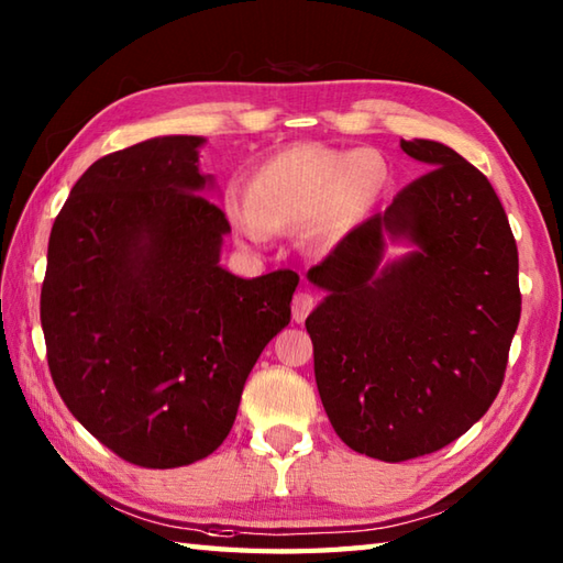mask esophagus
Here are the masks:
<instances>
[{
	"mask_svg": "<svg viewBox=\"0 0 563 563\" xmlns=\"http://www.w3.org/2000/svg\"><path fill=\"white\" fill-rule=\"evenodd\" d=\"M314 297L309 292H297L295 300H292V319L300 324V321H305L309 317V312L314 309Z\"/></svg>",
	"mask_w": 563,
	"mask_h": 563,
	"instance_id": "obj_1",
	"label": "esophagus"
}]
</instances>
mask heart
<instances>
[{"label":"heart","instance_id":"1","mask_svg":"<svg viewBox=\"0 0 563 563\" xmlns=\"http://www.w3.org/2000/svg\"><path fill=\"white\" fill-rule=\"evenodd\" d=\"M387 181L389 164L377 150L302 142L263 162L249 178L246 196L232 188L224 210L251 242L302 230L309 246L331 249L365 218Z\"/></svg>","mask_w":563,"mask_h":563}]
</instances>
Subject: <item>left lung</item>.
Wrapping results in <instances>:
<instances>
[{
  "label": "left lung",
  "instance_id": "8db88e82",
  "mask_svg": "<svg viewBox=\"0 0 563 563\" xmlns=\"http://www.w3.org/2000/svg\"><path fill=\"white\" fill-rule=\"evenodd\" d=\"M428 169L309 271L329 297L305 327L336 435L382 462L438 452L498 397L520 321L518 246L488 178L433 140ZM419 251L379 274L384 236Z\"/></svg>",
  "mask_w": 563,
  "mask_h": 563
}]
</instances>
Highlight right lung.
<instances>
[{"instance_id":"1","label":"right lung","mask_w":563,"mask_h":563,"mask_svg":"<svg viewBox=\"0 0 563 563\" xmlns=\"http://www.w3.org/2000/svg\"><path fill=\"white\" fill-rule=\"evenodd\" d=\"M200 145L154 137L97 159L47 242L41 324L55 387L101 445L147 470L222 445L300 283L220 266L230 222L200 194Z\"/></svg>"}]
</instances>
